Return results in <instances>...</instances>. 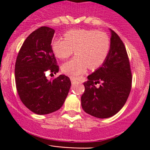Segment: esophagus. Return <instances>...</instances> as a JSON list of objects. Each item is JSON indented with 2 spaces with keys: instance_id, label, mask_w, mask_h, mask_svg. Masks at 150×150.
<instances>
[{
  "instance_id": "1",
  "label": "esophagus",
  "mask_w": 150,
  "mask_h": 150,
  "mask_svg": "<svg viewBox=\"0 0 150 150\" xmlns=\"http://www.w3.org/2000/svg\"><path fill=\"white\" fill-rule=\"evenodd\" d=\"M71 83H73V84H74V83H77V81H76V79H74V78H73V77L71 78Z\"/></svg>"
}]
</instances>
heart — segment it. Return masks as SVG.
Masks as SVG:
<instances>
[{"label": "heart", "mask_w": 150, "mask_h": 150, "mask_svg": "<svg viewBox=\"0 0 150 150\" xmlns=\"http://www.w3.org/2000/svg\"><path fill=\"white\" fill-rule=\"evenodd\" d=\"M64 38L54 39L52 51L59 59H66L74 53L76 56L62 65L63 73L77 78L87 71L98 68L107 60L111 48L110 38L106 33L94 29H71Z\"/></svg>", "instance_id": "heart-1"}]
</instances>
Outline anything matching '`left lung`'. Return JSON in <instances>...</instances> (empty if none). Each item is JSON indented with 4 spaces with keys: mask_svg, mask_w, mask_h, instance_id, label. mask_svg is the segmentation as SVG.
Segmentation results:
<instances>
[{
    "mask_svg": "<svg viewBox=\"0 0 150 150\" xmlns=\"http://www.w3.org/2000/svg\"><path fill=\"white\" fill-rule=\"evenodd\" d=\"M111 48L103 65L88 76L83 83L81 97L83 110L97 118L104 119L116 114L125 105L131 91L132 74L124 43L111 30ZM98 83L100 86L96 87Z\"/></svg>",
    "mask_w": 150,
    "mask_h": 150,
    "instance_id": "8db88e82",
    "label": "left lung"
}]
</instances>
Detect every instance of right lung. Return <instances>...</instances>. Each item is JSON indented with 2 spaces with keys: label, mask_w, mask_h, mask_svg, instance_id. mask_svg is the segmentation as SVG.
Returning <instances> with one entry per match:
<instances>
[{
  "label": "right lung",
  "mask_w": 150,
  "mask_h": 150,
  "mask_svg": "<svg viewBox=\"0 0 150 150\" xmlns=\"http://www.w3.org/2000/svg\"><path fill=\"white\" fill-rule=\"evenodd\" d=\"M54 29L43 26L33 31L21 46L15 64L16 86L23 104L36 114L45 115L62 107L71 88L65 75L48 80L46 71L59 72L52 40Z\"/></svg>",
  "instance_id": "obj_1"
}]
</instances>
